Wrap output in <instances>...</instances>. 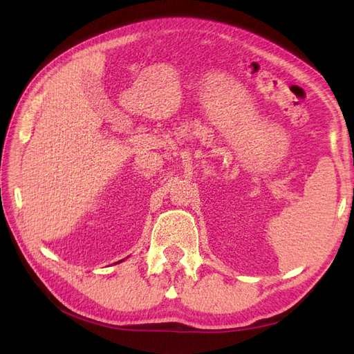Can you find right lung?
Instances as JSON below:
<instances>
[{"mask_svg": "<svg viewBox=\"0 0 354 354\" xmlns=\"http://www.w3.org/2000/svg\"><path fill=\"white\" fill-rule=\"evenodd\" d=\"M121 261H122V260H121ZM121 261H118V263H121Z\"/></svg>", "mask_w": 354, "mask_h": 354, "instance_id": "right-lung-1", "label": "right lung"}]
</instances>
